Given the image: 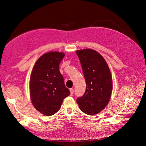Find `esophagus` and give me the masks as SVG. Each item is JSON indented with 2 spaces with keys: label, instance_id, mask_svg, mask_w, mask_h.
Instances as JSON below:
<instances>
[{
  "label": "esophagus",
  "instance_id": "esophagus-1",
  "mask_svg": "<svg viewBox=\"0 0 146 146\" xmlns=\"http://www.w3.org/2000/svg\"><path fill=\"white\" fill-rule=\"evenodd\" d=\"M70 94H71V95H73L74 93V90L73 88H70Z\"/></svg>",
  "mask_w": 146,
  "mask_h": 146
}]
</instances>
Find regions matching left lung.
<instances>
[{"label": "left lung", "instance_id": "left-lung-1", "mask_svg": "<svg viewBox=\"0 0 146 146\" xmlns=\"http://www.w3.org/2000/svg\"><path fill=\"white\" fill-rule=\"evenodd\" d=\"M86 82L84 95L76 100L80 110L93 115L103 110L110 101L112 76L104 58L96 51L86 48L76 51Z\"/></svg>", "mask_w": 146, "mask_h": 146}]
</instances>
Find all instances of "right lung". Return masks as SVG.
<instances>
[{
  "label": "right lung",
  "instance_id": "obj_1",
  "mask_svg": "<svg viewBox=\"0 0 146 146\" xmlns=\"http://www.w3.org/2000/svg\"><path fill=\"white\" fill-rule=\"evenodd\" d=\"M64 55L58 52L44 54L36 62L31 73L29 87L32 104L47 116L58 112L63 100L70 94L59 68Z\"/></svg>",
  "mask_w": 146,
  "mask_h": 146
}]
</instances>
